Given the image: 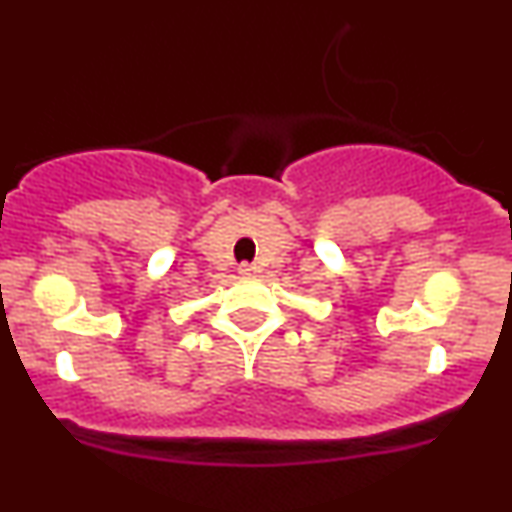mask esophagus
<instances>
[{
  "label": "esophagus",
  "mask_w": 512,
  "mask_h": 512,
  "mask_svg": "<svg viewBox=\"0 0 512 512\" xmlns=\"http://www.w3.org/2000/svg\"><path fill=\"white\" fill-rule=\"evenodd\" d=\"M255 264H250V262H243V264H240V267H238V272L240 274H252V272H255Z\"/></svg>",
  "instance_id": "obj_1"
}]
</instances>
